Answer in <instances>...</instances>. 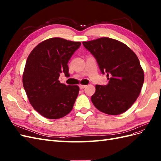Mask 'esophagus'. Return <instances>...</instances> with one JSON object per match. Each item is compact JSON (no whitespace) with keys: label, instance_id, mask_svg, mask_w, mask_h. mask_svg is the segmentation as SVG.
<instances>
[{"label":"esophagus","instance_id":"esophagus-1","mask_svg":"<svg viewBox=\"0 0 161 161\" xmlns=\"http://www.w3.org/2000/svg\"><path fill=\"white\" fill-rule=\"evenodd\" d=\"M79 87H80V89H84L86 87V85H81V84H80L79 85Z\"/></svg>","mask_w":161,"mask_h":161}]
</instances>
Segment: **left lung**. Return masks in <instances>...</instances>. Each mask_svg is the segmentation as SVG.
<instances>
[{"label": "left lung", "instance_id": "obj_1", "mask_svg": "<svg viewBox=\"0 0 161 161\" xmlns=\"http://www.w3.org/2000/svg\"><path fill=\"white\" fill-rule=\"evenodd\" d=\"M96 58L103 74L110 77L107 85H96L92 102L100 111L121 114L134 103L141 92L144 74L136 54L123 43L109 38L83 42Z\"/></svg>", "mask_w": 161, "mask_h": 161}]
</instances>
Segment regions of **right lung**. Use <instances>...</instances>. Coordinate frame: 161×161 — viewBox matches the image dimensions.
<instances>
[{
  "instance_id": "obj_1",
  "label": "right lung",
  "mask_w": 161,
  "mask_h": 161,
  "mask_svg": "<svg viewBox=\"0 0 161 161\" xmlns=\"http://www.w3.org/2000/svg\"><path fill=\"white\" fill-rule=\"evenodd\" d=\"M81 46L61 38H53L38 44L27 57L23 84L30 104L41 115L60 119L71 112L79 94L77 86L60 83L62 73L69 74L67 64Z\"/></svg>"
}]
</instances>
